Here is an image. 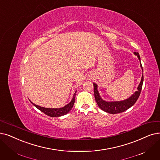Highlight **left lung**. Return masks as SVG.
Instances as JSON below:
<instances>
[{"label": "left lung", "instance_id": "left-lung-1", "mask_svg": "<svg viewBox=\"0 0 160 160\" xmlns=\"http://www.w3.org/2000/svg\"><path fill=\"white\" fill-rule=\"evenodd\" d=\"M134 53L138 57V59L140 60V62H141V58H140L139 53L138 52H134ZM141 67L142 68V70L143 71L141 63ZM143 80H144V77L142 74L141 81L137 88V91L135 92V93L133 95L131 96L129 99L124 101H115V102H107V101H103L101 98L99 92L97 91V86L94 83L93 84L94 95H95V99L97 103V105H98L99 107L101 110L110 114H118V113L124 112V111H126V110H128V108H129L130 107L133 106L137 101L138 97H139L141 94V92L142 87Z\"/></svg>", "mask_w": 160, "mask_h": 160}]
</instances>
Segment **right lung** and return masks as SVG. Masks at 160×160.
Segmentation results:
<instances>
[{
  "label": "right lung",
  "mask_w": 160,
  "mask_h": 160,
  "mask_svg": "<svg viewBox=\"0 0 160 160\" xmlns=\"http://www.w3.org/2000/svg\"><path fill=\"white\" fill-rule=\"evenodd\" d=\"M76 92H75L74 95H73V98L71 102H69L68 105L65 106L63 108H44V107H41L40 106H38L37 105H34V103H32V105L36 107L38 110H40L41 112H44L45 114L49 116L50 117H59L65 115L66 114L68 113L69 111H70L72 108L73 107L74 103L75 101V96H76Z\"/></svg>",
  "instance_id": "obj_1"
}]
</instances>
